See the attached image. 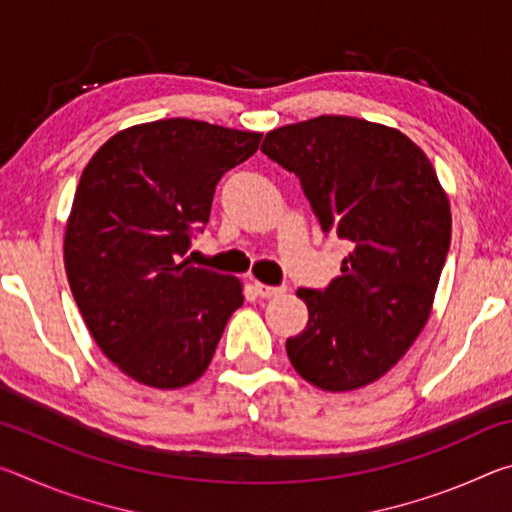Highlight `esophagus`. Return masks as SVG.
I'll list each match as a JSON object with an SVG mask.
<instances>
[{"instance_id": "esophagus-1", "label": "esophagus", "mask_w": 512, "mask_h": 512, "mask_svg": "<svg viewBox=\"0 0 512 512\" xmlns=\"http://www.w3.org/2000/svg\"><path fill=\"white\" fill-rule=\"evenodd\" d=\"M255 293L259 298H275V296H282L284 287H271V284L255 282Z\"/></svg>"}]
</instances>
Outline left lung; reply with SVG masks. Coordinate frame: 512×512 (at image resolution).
<instances>
[{"instance_id":"1","label":"left lung","mask_w":512,"mask_h":512,"mask_svg":"<svg viewBox=\"0 0 512 512\" xmlns=\"http://www.w3.org/2000/svg\"><path fill=\"white\" fill-rule=\"evenodd\" d=\"M262 151L296 173L320 228L352 248L325 291L298 289L309 323L287 339L289 361L316 388L357 391L427 325L452 239L447 192L411 137L357 117L275 128Z\"/></svg>"}]
</instances>
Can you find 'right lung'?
Listing matches in <instances>:
<instances>
[{
	"mask_svg": "<svg viewBox=\"0 0 512 512\" xmlns=\"http://www.w3.org/2000/svg\"><path fill=\"white\" fill-rule=\"evenodd\" d=\"M262 133L196 119L124 128L85 164L65 225V273L92 339L144 386L203 375L244 282L183 259L210 221L214 187Z\"/></svg>",
	"mask_w": 512,
	"mask_h": 512,
	"instance_id": "right-lung-1",
	"label": "right lung"
}]
</instances>
